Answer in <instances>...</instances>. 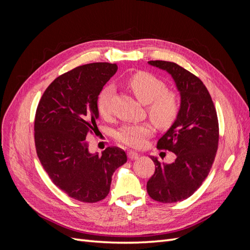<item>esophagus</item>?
<instances>
[{
    "mask_svg": "<svg viewBox=\"0 0 250 250\" xmlns=\"http://www.w3.org/2000/svg\"><path fill=\"white\" fill-rule=\"evenodd\" d=\"M127 156L129 160L133 161V160H137V158L140 156V154L138 152H135V151H128Z\"/></svg>",
    "mask_w": 250,
    "mask_h": 250,
    "instance_id": "1",
    "label": "esophagus"
}]
</instances>
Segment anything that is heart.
<instances>
[{
	"instance_id": "1",
	"label": "heart",
	"mask_w": 250,
	"mask_h": 250,
	"mask_svg": "<svg viewBox=\"0 0 250 250\" xmlns=\"http://www.w3.org/2000/svg\"><path fill=\"white\" fill-rule=\"evenodd\" d=\"M127 84L143 104H148V115L158 126L168 127L176 119L179 111L178 97L167 89L163 80L150 73L138 72L128 78ZM112 92V86H105L98 98V110L104 118L110 115ZM153 132L154 128L150 123L127 124L120 128L116 137L128 147L142 148Z\"/></svg>"
}]
</instances>
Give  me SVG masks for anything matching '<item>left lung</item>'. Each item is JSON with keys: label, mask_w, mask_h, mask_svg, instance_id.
<instances>
[{"label": "left lung", "mask_w": 250, "mask_h": 250, "mask_svg": "<svg viewBox=\"0 0 250 250\" xmlns=\"http://www.w3.org/2000/svg\"><path fill=\"white\" fill-rule=\"evenodd\" d=\"M148 63L168 72L180 94L176 120L157 142L158 149L172 151L176 158L161 164L151 157L155 172L147 183L153 200L173 203L190 197L208 177L218 149V118L208 88L194 74L164 60Z\"/></svg>", "instance_id": "obj_1"}]
</instances>
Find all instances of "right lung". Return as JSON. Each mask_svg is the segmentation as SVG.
<instances>
[{"instance_id":"add662e5","label":"right lung","mask_w":250,"mask_h":250,"mask_svg":"<svg viewBox=\"0 0 250 250\" xmlns=\"http://www.w3.org/2000/svg\"><path fill=\"white\" fill-rule=\"evenodd\" d=\"M118 65L94 62L60 75L44 90L34 121L36 153L58 188L71 198L94 203L109 193L112 174L126 153L108 147L90 153L86 135L96 133L98 96Z\"/></svg>"}]
</instances>
